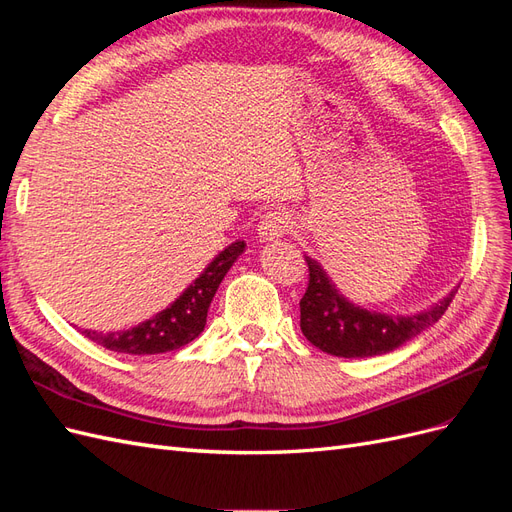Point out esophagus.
Returning a JSON list of instances; mask_svg holds the SVG:
<instances>
[{
  "instance_id": "obj_1",
  "label": "esophagus",
  "mask_w": 512,
  "mask_h": 512,
  "mask_svg": "<svg viewBox=\"0 0 512 512\" xmlns=\"http://www.w3.org/2000/svg\"><path fill=\"white\" fill-rule=\"evenodd\" d=\"M290 228V215L286 211H269L262 215L258 224V235L262 241L282 239Z\"/></svg>"
}]
</instances>
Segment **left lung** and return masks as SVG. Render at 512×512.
Instances as JSON below:
<instances>
[{
	"label": "left lung",
	"instance_id": "obj_1",
	"mask_svg": "<svg viewBox=\"0 0 512 512\" xmlns=\"http://www.w3.org/2000/svg\"><path fill=\"white\" fill-rule=\"evenodd\" d=\"M309 284L301 299V331L322 352L344 359H365L393 352L438 322L451 305L455 286L442 301L412 316H391L354 305L339 292L318 260L305 256Z\"/></svg>",
	"mask_w": 512,
	"mask_h": 512
}]
</instances>
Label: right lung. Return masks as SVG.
<instances>
[{
  "label": "right lung",
  "mask_w": 512,
  "mask_h": 512,
  "mask_svg": "<svg viewBox=\"0 0 512 512\" xmlns=\"http://www.w3.org/2000/svg\"><path fill=\"white\" fill-rule=\"evenodd\" d=\"M243 252L245 241L230 243L173 303L149 320L136 324V327L117 333H96L85 329L83 335L91 342L123 354H162L194 342L205 331L207 312L215 290L220 288L224 275Z\"/></svg>",
  "instance_id": "right-lung-1"
}]
</instances>
